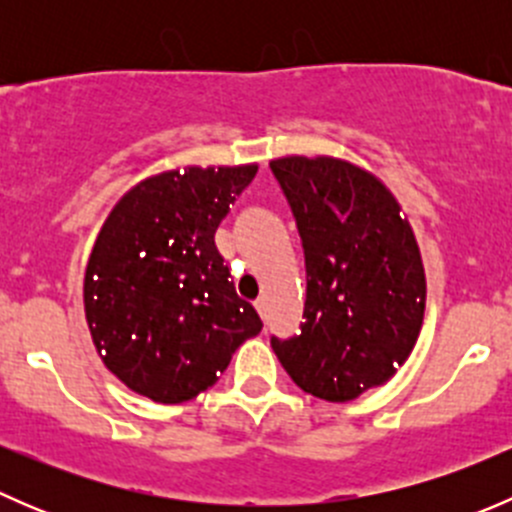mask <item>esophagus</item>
Listing matches in <instances>:
<instances>
[{"label": "esophagus", "instance_id": "obj_1", "mask_svg": "<svg viewBox=\"0 0 512 512\" xmlns=\"http://www.w3.org/2000/svg\"><path fill=\"white\" fill-rule=\"evenodd\" d=\"M255 309H257V312H260V317H262V319H267V299H265V297L257 299V302H255Z\"/></svg>", "mask_w": 512, "mask_h": 512}]
</instances>
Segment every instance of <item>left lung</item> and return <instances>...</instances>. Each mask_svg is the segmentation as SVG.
Returning a JSON list of instances; mask_svg holds the SVG:
<instances>
[{"label": "left lung", "instance_id": "8db88e82", "mask_svg": "<svg viewBox=\"0 0 512 512\" xmlns=\"http://www.w3.org/2000/svg\"><path fill=\"white\" fill-rule=\"evenodd\" d=\"M307 265L304 322L272 337L294 384L344 404L384 386L414 352L426 312V270L409 218L389 188L334 156L270 160Z\"/></svg>", "mask_w": 512, "mask_h": 512}]
</instances>
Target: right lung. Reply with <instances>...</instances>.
<instances>
[{
	"label": "right lung",
	"mask_w": 512,
	"mask_h": 512,
	"mask_svg": "<svg viewBox=\"0 0 512 512\" xmlns=\"http://www.w3.org/2000/svg\"><path fill=\"white\" fill-rule=\"evenodd\" d=\"M257 163L185 165L121 195L86 262L84 312L103 366L133 394L183 404L260 334L237 297L215 230Z\"/></svg>",
	"instance_id": "add662e5"
}]
</instances>
